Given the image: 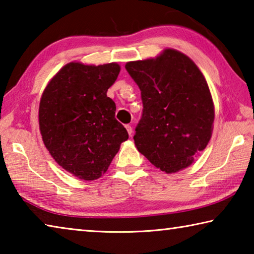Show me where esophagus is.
I'll list each match as a JSON object with an SVG mask.
<instances>
[{"label": "esophagus", "instance_id": "esophagus-1", "mask_svg": "<svg viewBox=\"0 0 254 254\" xmlns=\"http://www.w3.org/2000/svg\"><path fill=\"white\" fill-rule=\"evenodd\" d=\"M126 128H127V133H128V135H132V127L131 126H128V124H127L126 126Z\"/></svg>", "mask_w": 254, "mask_h": 254}]
</instances>
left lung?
<instances>
[{"label":"left lung","mask_w":254,"mask_h":254,"mask_svg":"<svg viewBox=\"0 0 254 254\" xmlns=\"http://www.w3.org/2000/svg\"><path fill=\"white\" fill-rule=\"evenodd\" d=\"M126 69L141 91L142 117L133 136L139 151L167 174L190 166L212 135L214 105L194 62L174 49Z\"/></svg>","instance_id":"left-lung-1"}]
</instances>
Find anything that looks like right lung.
I'll return each instance as SVG.
<instances>
[{"mask_svg":"<svg viewBox=\"0 0 254 254\" xmlns=\"http://www.w3.org/2000/svg\"><path fill=\"white\" fill-rule=\"evenodd\" d=\"M120 66L69 63L42 94L39 126L46 148L59 166L84 180L100 178L128 134L115 119L106 93Z\"/></svg>","mask_w":254,"mask_h":254,"instance_id":"add662e5","label":"right lung"}]
</instances>
